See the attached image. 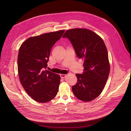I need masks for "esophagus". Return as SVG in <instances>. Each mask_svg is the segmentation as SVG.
Listing matches in <instances>:
<instances>
[{"instance_id": "esophagus-1", "label": "esophagus", "mask_w": 131, "mask_h": 131, "mask_svg": "<svg viewBox=\"0 0 131 131\" xmlns=\"http://www.w3.org/2000/svg\"><path fill=\"white\" fill-rule=\"evenodd\" d=\"M60 76L61 78H63H63H66L67 75H66V74H60Z\"/></svg>"}]
</instances>
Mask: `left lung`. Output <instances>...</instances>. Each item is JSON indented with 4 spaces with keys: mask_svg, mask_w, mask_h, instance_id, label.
Returning a JSON list of instances; mask_svg holds the SVG:
<instances>
[{
    "mask_svg": "<svg viewBox=\"0 0 131 131\" xmlns=\"http://www.w3.org/2000/svg\"><path fill=\"white\" fill-rule=\"evenodd\" d=\"M63 38L70 40L77 56L84 59V72L76 74L78 82L72 87V91L80 100H93L102 92L110 72L104 41L98 34L86 29L68 30Z\"/></svg>",
    "mask_w": 131,
    "mask_h": 131,
    "instance_id": "left-lung-1",
    "label": "left lung"
}]
</instances>
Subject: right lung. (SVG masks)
I'll list each match as a JSON object with an SVG mask.
<instances>
[{
  "label": "right lung",
  "mask_w": 131,
  "mask_h": 131,
  "mask_svg": "<svg viewBox=\"0 0 131 131\" xmlns=\"http://www.w3.org/2000/svg\"><path fill=\"white\" fill-rule=\"evenodd\" d=\"M65 30L44 33L27 39L20 46L17 67L19 80L32 99L46 103L57 95L59 75L46 70L52 47Z\"/></svg>",
  "instance_id": "right-lung-1"
}]
</instances>
